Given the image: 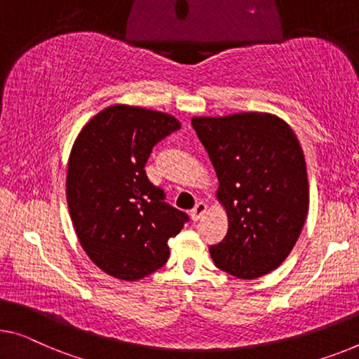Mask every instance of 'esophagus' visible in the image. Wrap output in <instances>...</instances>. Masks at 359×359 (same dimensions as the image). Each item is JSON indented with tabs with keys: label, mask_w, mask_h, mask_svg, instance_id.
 Instances as JSON below:
<instances>
[{
	"label": "esophagus",
	"mask_w": 359,
	"mask_h": 359,
	"mask_svg": "<svg viewBox=\"0 0 359 359\" xmlns=\"http://www.w3.org/2000/svg\"><path fill=\"white\" fill-rule=\"evenodd\" d=\"M205 212H206V203L198 201L194 210L190 211V216H191V219H194V221H198V219L203 217V214H205Z\"/></svg>",
	"instance_id": "34e87169"
}]
</instances>
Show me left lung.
<instances>
[{
    "label": "left lung",
    "instance_id": "1",
    "mask_svg": "<svg viewBox=\"0 0 359 359\" xmlns=\"http://www.w3.org/2000/svg\"><path fill=\"white\" fill-rule=\"evenodd\" d=\"M217 174L227 235L211 245L219 269L258 279L279 267L302 233L309 206L306 163L290 126L267 112L194 117Z\"/></svg>",
    "mask_w": 359,
    "mask_h": 359
}]
</instances>
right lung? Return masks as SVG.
I'll use <instances>...</instances> for the list:
<instances>
[{"instance_id": "add662e5", "label": "right lung", "mask_w": 359, "mask_h": 359, "mask_svg": "<svg viewBox=\"0 0 359 359\" xmlns=\"http://www.w3.org/2000/svg\"><path fill=\"white\" fill-rule=\"evenodd\" d=\"M165 112L116 104L80 130L67 164L66 196L79 242L116 279L138 280L168 263V240L189 216L148 180L153 147L179 130Z\"/></svg>"}]
</instances>
